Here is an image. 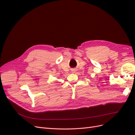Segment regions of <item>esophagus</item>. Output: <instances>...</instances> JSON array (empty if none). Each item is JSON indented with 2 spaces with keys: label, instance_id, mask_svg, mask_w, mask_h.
<instances>
[{
  "label": "esophagus",
  "instance_id": "esophagus-1",
  "mask_svg": "<svg viewBox=\"0 0 135 135\" xmlns=\"http://www.w3.org/2000/svg\"><path fill=\"white\" fill-rule=\"evenodd\" d=\"M75 70H72V73H75Z\"/></svg>",
  "mask_w": 135,
  "mask_h": 135
}]
</instances>
